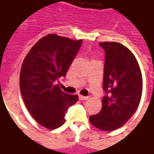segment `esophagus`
I'll use <instances>...</instances> for the list:
<instances>
[{
	"instance_id": "obj_1",
	"label": "esophagus",
	"mask_w": 154,
	"mask_h": 154,
	"mask_svg": "<svg viewBox=\"0 0 154 154\" xmlns=\"http://www.w3.org/2000/svg\"><path fill=\"white\" fill-rule=\"evenodd\" d=\"M79 98H80V100H81V101H83V100H87L88 99V97H86V96H82V95H80L79 96Z\"/></svg>"
}]
</instances>
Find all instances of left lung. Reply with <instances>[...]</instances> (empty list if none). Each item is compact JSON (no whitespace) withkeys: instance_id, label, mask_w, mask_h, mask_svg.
Here are the masks:
<instances>
[{"instance_id":"1","label":"left lung","mask_w":154,"mask_h":154,"mask_svg":"<svg viewBox=\"0 0 154 154\" xmlns=\"http://www.w3.org/2000/svg\"><path fill=\"white\" fill-rule=\"evenodd\" d=\"M105 51L103 88L105 92L102 109L90 116L94 127L112 131L124 125L131 118L142 94V76L134 54L116 42L99 43Z\"/></svg>"}]
</instances>
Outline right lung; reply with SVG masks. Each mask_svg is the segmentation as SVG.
<instances>
[{
  "label": "right lung",
  "instance_id": "1",
  "mask_svg": "<svg viewBox=\"0 0 154 154\" xmlns=\"http://www.w3.org/2000/svg\"><path fill=\"white\" fill-rule=\"evenodd\" d=\"M81 44L82 40L49 34L34 45L23 62L20 75L22 98L43 127H61L68 108L79 99L77 95L62 92L56 81L66 75Z\"/></svg>",
  "mask_w": 154,
  "mask_h": 154
}]
</instances>
